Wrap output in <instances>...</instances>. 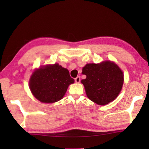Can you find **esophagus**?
Masks as SVG:
<instances>
[{
	"label": "esophagus",
	"mask_w": 149,
	"mask_h": 149,
	"mask_svg": "<svg viewBox=\"0 0 149 149\" xmlns=\"http://www.w3.org/2000/svg\"><path fill=\"white\" fill-rule=\"evenodd\" d=\"M80 81H81V78L79 76H77L76 78H75V82L77 83V84L79 83Z\"/></svg>",
	"instance_id": "1"
}]
</instances>
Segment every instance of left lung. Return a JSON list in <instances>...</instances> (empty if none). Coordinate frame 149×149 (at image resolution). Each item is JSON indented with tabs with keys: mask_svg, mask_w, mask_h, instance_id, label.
Here are the masks:
<instances>
[{
	"mask_svg": "<svg viewBox=\"0 0 149 149\" xmlns=\"http://www.w3.org/2000/svg\"><path fill=\"white\" fill-rule=\"evenodd\" d=\"M82 74V79L89 99L99 105H106L116 99L122 90L123 74L114 62L104 61L100 64H87Z\"/></svg>",
	"mask_w": 149,
	"mask_h": 149,
	"instance_id": "obj_1",
	"label": "left lung"
}]
</instances>
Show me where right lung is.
<instances>
[{"instance_id": "obj_1", "label": "right lung", "mask_w": 149, "mask_h": 149, "mask_svg": "<svg viewBox=\"0 0 149 149\" xmlns=\"http://www.w3.org/2000/svg\"><path fill=\"white\" fill-rule=\"evenodd\" d=\"M74 83L68 70L56 63L35 70L29 85L37 100L44 103H54L62 99L68 87Z\"/></svg>"}]
</instances>
